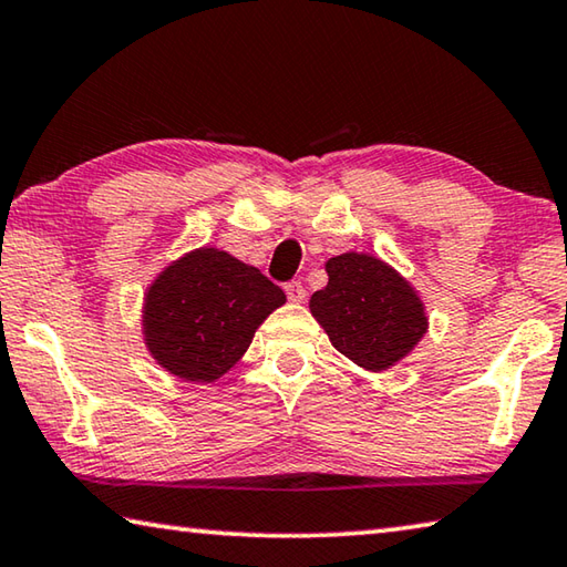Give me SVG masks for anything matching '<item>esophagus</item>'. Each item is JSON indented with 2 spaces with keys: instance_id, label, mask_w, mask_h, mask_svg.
I'll return each mask as SVG.
<instances>
[{
  "instance_id": "34e87169",
  "label": "esophagus",
  "mask_w": 567,
  "mask_h": 567,
  "mask_svg": "<svg viewBox=\"0 0 567 567\" xmlns=\"http://www.w3.org/2000/svg\"><path fill=\"white\" fill-rule=\"evenodd\" d=\"M285 292H287V297H290L292 302H302L305 297H307V292H305V287H302V282H297V280H292V282H287L285 285Z\"/></svg>"
}]
</instances>
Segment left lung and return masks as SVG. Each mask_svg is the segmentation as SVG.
Segmentation results:
<instances>
[{
	"label": "left lung",
	"instance_id": "8db88e82",
	"mask_svg": "<svg viewBox=\"0 0 567 567\" xmlns=\"http://www.w3.org/2000/svg\"><path fill=\"white\" fill-rule=\"evenodd\" d=\"M328 285L310 297V312L332 348L358 368H395L427 332L425 302L395 267L368 252L324 262Z\"/></svg>",
	"mask_w": 567,
	"mask_h": 567
}]
</instances>
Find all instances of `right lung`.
<instances>
[{
  "label": "right lung",
  "instance_id": "1",
  "mask_svg": "<svg viewBox=\"0 0 567 567\" xmlns=\"http://www.w3.org/2000/svg\"><path fill=\"white\" fill-rule=\"evenodd\" d=\"M287 302L275 282L219 247L189 249L150 282L142 338L162 370L215 382L247 352L255 332Z\"/></svg>",
  "mask_w": 567,
  "mask_h": 567
}]
</instances>
